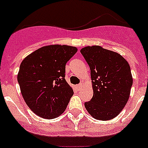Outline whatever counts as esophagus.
I'll use <instances>...</instances> for the list:
<instances>
[{"label":"esophagus","instance_id":"obj_1","mask_svg":"<svg viewBox=\"0 0 148 148\" xmlns=\"http://www.w3.org/2000/svg\"><path fill=\"white\" fill-rule=\"evenodd\" d=\"M83 87V84H78V85H77V88H78V90H80L81 89H82V87Z\"/></svg>","mask_w":148,"mask_h":148}]
</instances>
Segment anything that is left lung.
<instances>
[{
	"mask_svg": "<svg viewBox=\"0 0 148 148\" xmlns=\"http://www.w3.org/2000/svg\"><path fill=\"white\" fill-rule=\"evenodd\" d=\"M81 53L90 68L93 96L85 102L86 110L94 119H114L125 108L133 84L130 66L119 53L101 46H88Z\"/></svg>",
	"mask_w": 148,
	"mask_h": 148,
	"instance_id": "obj_1",
	"label": "left lung"
}]
</instances>
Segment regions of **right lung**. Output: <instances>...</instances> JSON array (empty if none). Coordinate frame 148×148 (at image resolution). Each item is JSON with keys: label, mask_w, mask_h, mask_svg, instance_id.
Masks as SVG:
<instances>
[{"label": "right lung", "mask_w": 148, "mask_h": 148, "mask_svg": "<svg viewBox=\"0 0 148 148\" xmlns=\"http://www.w3.org/2000/svg\"><path fill=\"white\" fill-rule=\"evenodd\" d=\"M75 47L44 46L22 61L18 73L21 92L30 110L41 118H57L66 110L73 90L65 80V66Z\"/></svg>", "instance_id": "add662e5"}]
</instances>
